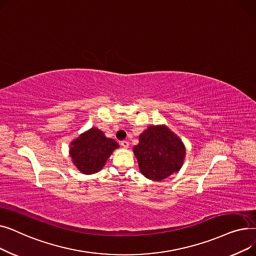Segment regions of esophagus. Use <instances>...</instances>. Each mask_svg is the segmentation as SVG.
I'll list each match as a JSON object with an SVG mask.
<instances>
[{
  "instance_id": "34e87169",
  "label": "esophagus",
  "mask_w": 256,
  "mask_h": 256,
  "mask_svg": "<svg viewBox=\"0 0 256 256\" xmlns=\"http://www.w3.org/2000/svg\"><path fill=\"white\" fill-rule=\"evenodd\" d=\"M120 145L122 146L124 148H128V142L126 140H124V141L120 142Z\"/></svg>"
}]
</instances>
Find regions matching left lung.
<instances>
[{"instance_id":"1","label":"left lung","mask_w":256,"mask_h":256,"mask_svg":"<svg viewBox=\"0 0 256 256\" xmlns=\"http://www.w3.org/2000/svg\"><path fill=\"white\" fill-rule=\"evenodd\" d=\"M139 169L152 180L160 182L180 170L186 147L180 137L166 126H150L139 136L134 146Z\"/></svg>"}]
</instances>
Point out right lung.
Wrapping results in <instances>:
<instances>
[{
	"label": "right lung",
	"instance_id": "obj_1",
	"mask_svg": "<svg viewBox=\"0 0 256 256\" xmlns=\"http://www.w3.org/2000/svg\"><path fill=\"white\" fill-rule=\"evenodd\" d=\"M118 147V143L106 138L100 130L91 128L70 142V156L78 171L93 174L104 168L108 158Z\"/></svg>",
	"mask_w": 256,
	"mask_h": 256
}]
</instances>
